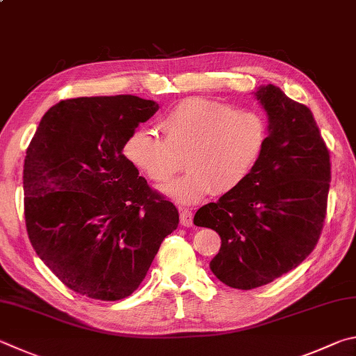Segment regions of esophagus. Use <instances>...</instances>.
Instances as JSON below:
<instances>
[{"label": "esophagus", "mask_w": 356, "mask_h": 356, "mask_svg": "<svg viewBox=\"0 0 356 356\" xmlns=\"http://www.w3.org/2000/svg\"><path fill=\"white\" fill-rule=\"evenodd\" d=\"M179 222H181V225L186 228L192 227L194 225V214H192L189 209H183L181 216H179Z\"/></svg>", "instance_id": "esophagus-1"}]
</instances>
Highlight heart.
<instances>
[{
	"label": "heart",
	"instance_id": "heart-1",
	"mask_svg": "<svg viewBox=\"0 0 356 356\" xmlns=\"http://www.w3.org/2000/svg\"><path fill=\"white\" fill-rule=\"evenodd\" d=\"M164 139L136 129L123 145L131 165L154 183L170 181L183 168L191 170L164 189L179 203H198L211 194H229L245 184L263 158L269 137L266 118L257 111L204 98L179 102L162 117Z\"/></svg>",
	"mask_w": 356,
	"mask_h": 356
}]
</instances>
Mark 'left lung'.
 <instances>
[{
  "label": "left lung",
  "instance_id": "8db88e82",
  "mask_svg": "<svg viewBox=\"0 0 356 356\" xmlns=\"http://www.w3.org/2000/svg\"><path fill=\"white\" fill-rule=\"evenodd\" d=\"M254 95L269 115V137L252 177L194 223L219 233L214 275L234 289H254L284 275L314 250L327 216L330 152L309 108L267 84Z\"/></svg>",
  "mask_w": 356,
  "mask_h": 356
}]
</instances>
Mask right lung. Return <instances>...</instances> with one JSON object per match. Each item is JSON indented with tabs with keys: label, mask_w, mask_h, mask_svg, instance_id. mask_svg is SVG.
Segmentation results:
<instances>
[{
	"label": "right lung",
	"mask_w": 356,
	"mask_h": 356,
	"mask_svg": "<svg viewBox=\"0 0 356 356\" xmlns=\"http://www.w3.org/2000/svg\"><path fill=\"white\" fill-rule=\"evenodd\" d=\"M159 106L134 95L62 99L42 117L23 168L24 220L47 267L76 294L115 302L139 288L178 209L123 154Z\"/></svg>",
	"instance_id": "right-lung-1"
}]
</instances>
